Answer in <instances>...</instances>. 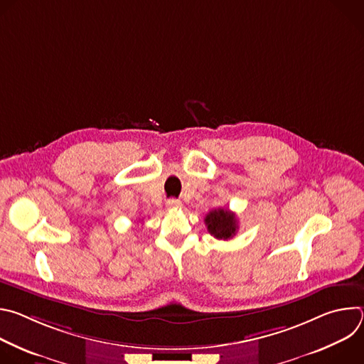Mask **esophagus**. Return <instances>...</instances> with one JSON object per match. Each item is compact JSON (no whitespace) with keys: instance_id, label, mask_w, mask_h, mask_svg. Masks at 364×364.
Returning a JSON list of instances; mask_svg holds the SVG:
<instances>
[{"instance_id":"obj_1","label":"esophagus","mask_w":364,"mask_h":364,"mask_svg":"<svg viewBox=\"0 0 364 364\" xmlns=\"http://www.w3.org/2000/svg\"><path fill=\"white\" fill-rule=\"evenodd\" d=\"M180 207H181V201L180 200H177V198L167 200V209L176 210V209H180Z\"/></svg>"}]
</instances>
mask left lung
Returning <instances> with one entry per match:
<instances>
[{
	"instance_id": "left-lung-1",
	"label": "left lung",
	"mask_w": 364,
	"mask_h": 364,
	"mask_svg": "<svg viewBox=\"0 0 364 364\" xmlns=\"http://www.w3.org/2000/svg\"><path fill=\"white\" fill-rule=\"evenodd\" d=\"M204 223L212 236L223 240L232 239L239 229L236 215L228 209H215L209 212L204 218Z\"/></svg>"
}]
</instances>
